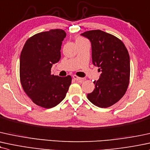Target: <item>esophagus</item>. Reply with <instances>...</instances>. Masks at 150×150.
Listing matches in <instances>:
<instances>
[{
    "instance_id": "34e87169",
    "label": "esophagus",
    "mask_w": 150,
    "mask_h": 150,
    "mask_svg": "<svg viewBox=\"0 0 150 150\" xmlns=\"http://www.w3.org/2000/svg\"><path fill=\"white\" fill-rule=\"evenodd\" d=\"M73 78L74 79V80H76V81H82V78H81V77H77V75H73Z\"/></svg>"
}]
</instances>
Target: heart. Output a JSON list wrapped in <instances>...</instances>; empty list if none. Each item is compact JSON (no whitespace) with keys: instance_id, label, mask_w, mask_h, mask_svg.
<instances>
[{"instance_id":"1","label":"heart","mask_w":150,"mask_h":150,"mask_svg":"<svg viewBox=\"0 0 150 150\" xmlns=\"http://www.w3.org/2000/svg\"><path fill=\"white\" fill-rule=\"evenodd\" d=\"M84 41H86V40L84 38H81V37L78 38L76 40V42H84Z\"/></svg>"}]
</instances>
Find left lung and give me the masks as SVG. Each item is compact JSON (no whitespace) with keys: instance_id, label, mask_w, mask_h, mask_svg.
I'll use <instances>...</instances> for the list:
<instances>
[{"instance_id":"obj_1","label":"left lung","mask_w":150,"mask_h":150,"mask_svg":"<svg viewBox=\"0 0 150 150\" xmlns=\"http://www.w3.org/2000/svg\"><path fill=\"white\" fill-rule=\"evenodd\" d=\"M81 35L91 42L92 63L101 72L87 98L99 108L110 107L123 97L129 86V52L121 40L103 30H89Z\"/></svg>"}]
</instances>
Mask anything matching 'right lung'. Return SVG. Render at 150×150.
I'll return each instance as SVG.
<instances>
[{
  "instance_id": "add662e5",
  "label": "right lung",
  "mask_w": 150,
  "mask_h": 150,
  "mask_svg": "<svg viewBox=\"0 0 150 150\" xmlns=\"http://www.w3.org/2000/svg\"><path fill=\"white\" fill-rule=\"evenodd\" d=\"M62 29L41 32L26 40L20 55L19 75L23 91L37 105L55 107L64 100L71 84L70 75L61 77L51 74L52 65L61 59Z\"/></svg>"
}]
</instances>
